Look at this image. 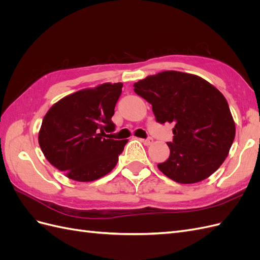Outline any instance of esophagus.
Returning <instances> with one entry per match:
<instances>
[{
	"instance_id": "esophagus-1",
	"label": "esophagus",
	"mask_w": 260,
	"mask_h": 260,
	"mask_svg": "<svg viewBox=\"0 0 260 260\" xmlns=\"http://www.w3.org/2000/svg\"><path fill=\"white\" fill-rule=\"evenodd\" d=\"M141 142H142L144 145H151L153 143V139L148 138V139H140Z\"/></svg>"
}]
</instances>
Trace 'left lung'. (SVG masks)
I'll list each match as a JSON object with an SVG mask.
<instances>
[{
	"label": "left lung",
	"mask_w": 260,
	"mask_h": 260,
	"mask_svg": "<svg viewBox=\"0 0 260 260\" xmlns=\"http://www.w3.org/2000/svg\"><path fill=\"white\" fill-rule=\"evenodd\" d=\"M135 92L152 104L156 120L174 122L169 158L157 167L182 184L198 183L221 166L233 143L235 123L229 104L203 78L166 70L133 84Z\"/></svg>",
	"instance_id": "8db88e82"
}]
</instances>
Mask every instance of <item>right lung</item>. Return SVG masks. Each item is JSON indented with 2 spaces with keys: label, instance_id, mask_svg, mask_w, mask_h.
<instances>
[{
  "label": "right lung",
  "instance_id": "add662e5",
  "mask_svg": "<svg viewBox=\"0 0 260 260\" xmlns=\"http://www.w3.org/2000/svg\"><path fill=\"white\" fill-rule=\"evenodd\" d=\"M122 83H102L56 102L45 114L39 144L53 166L69 179L91 182L106 176L118 162L128 140H113L106 132Z\"/></svg>",
  "mask_w": 260,
  "mask_h": 260
}]
</instances>
